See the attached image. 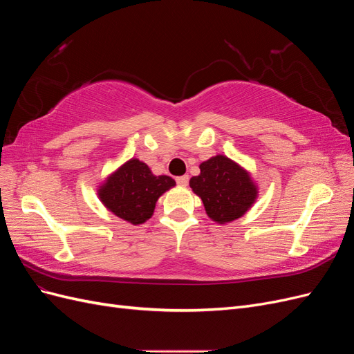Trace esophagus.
<instances>
[{"label": "esophagus", "mask_w": 354, "mask_h": 354, "mask_svg": "<svg viewBox=\"0 0 354 354\" xmlns=\"http://www.w3.org/2000/svg\"><path fill=\"white\" fill-rule=\"evenodd\" d=\"M176 180H177V185H178V186L185 187V186H187V183H189V176H181V177H177Z\"/></svg>", "instance_id": "esophagus-1"}]
</instances>
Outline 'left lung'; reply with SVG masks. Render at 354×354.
<instances>
[{"mask_svg": "<svg viewBox=\"0 0 354 354\" xmlns=\"http://www.w3.org/2000/svg\"><path fill=\"white\" fill-rule=\"evenodd\" d=\"M199 168V176L192 177L189 185L212 221L226 224L241 218L259 198L251 174L230 158L216 155Z\"/></svg>", "mask_w": 354, "mask_h": 354, "instance_id": "1", "label": "left lung"}]
</instances>
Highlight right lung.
I'll list each match as a JSON object with an SVG mask.
<instances>
[{
	"mask_svg": "<svg viewBox=\"0 0 354 354\" xmlns=\"http://www.w3.org/2000/svg\"><path fill=\"white\" fill-rule=\"evenodd\" d=\"M174 186L169 176H155L140 159L131 158L106 177L97 195L108 211L137 226L153 216L159 196Z\"/></svg>",
	"mask_w": 354,
	"mask_h": 354,
	"instance_id": "add662e5",
	"label": "right lung"
}]
</instances>
